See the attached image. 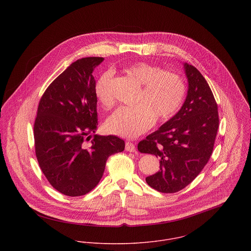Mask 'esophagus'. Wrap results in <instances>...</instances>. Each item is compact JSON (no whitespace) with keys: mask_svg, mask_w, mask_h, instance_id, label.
Instances as JSON below:
<instances>
[{"mask_svg":"<svg viewBox=\"0 0 251 251\" xmlns=\"http://www.w3.org/2000/svg\"><path fill=\"white\" fill-rule=\"evenodd\" d=\"M126 151H130V152H133L136 151V148H135V145L131 142H126Z\"/></svg>","mask_w":251,"mask_h":251,"instance_id":"esophagus-1","label":"esophagus"}]
</instances>
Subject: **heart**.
<instances>
[{
    "instance_id": "b5f03b06",
    "label": "heart",
    "mask_w": 251,
    "mask_h": 251,
    "mask_svg": "<svg viewBox=\"0 0 251 251\" xmlns=\"http://www.w3.org/2000/svg\"><path fill=\"white\" fill-rule=\"evenodd\" d=\"M126 74L141 85L136 99L137 105L118 108L105 123L108 132L133 138L141 135L158 121H166L179 111L185 95V85L181 78L160 67L139 62L126 69ZM112 73H102L96 82L95 96L105 109L114 105L111 93Z\"/></svg>"
}]
</instances>
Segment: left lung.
Here are the masks:
<instances>
[{
    "label": "left lung",
    "mask_w": 251,
    "mask_h": 251,
    "mask_svg": "<svg viewBox=\"0 0 251 251\" xmlns=\"http://www.w3.org/2000/svg\"><path fill=\"white\" fill-rule=\"evenodd\" d=\"M188 91L179 112L138 143V151L159 158V170L146 178L163 193H175L188 185L208 163L218 129V111L206 79L184 64Z\"/></svg>",
    "instance_id": "1"
}]
</instances>
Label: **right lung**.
<instances>
[{"label":"right lung","mask_w":251,"mask_h":251,"mask_svg":"<svg viewBox=\"0 0 251 251\" xmlns=\"http://www.w3.org/2000/svg\"><path fill=\"white\" fill-rule=\"evenodd\" d=\"M104 59L77 60L42 95L34 125L36 158L50 184L67 196L85 195L102 178L108 157L125 150L117 136L95 134L98 100L93 72ZM91 137V145L85 144Z\"/></svg>","instance_id":"right-lung-1"}]
</instances>
